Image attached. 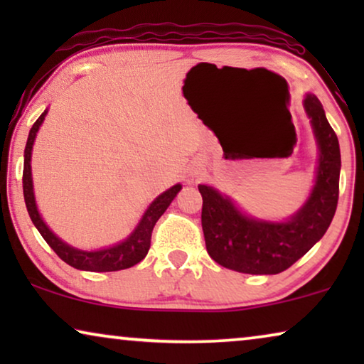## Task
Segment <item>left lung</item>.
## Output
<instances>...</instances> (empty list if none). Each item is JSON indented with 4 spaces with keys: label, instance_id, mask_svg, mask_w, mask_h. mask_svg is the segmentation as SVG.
I'll use <instances>...</instances> for the list:
<instances>
[{
    "label": "left lung",
    "instance_id": "obj_1",
    "mask_svg": "<svg viewBox=\"0 0 364 364\" xmlns=\"http://www.w3.org/2000/svg\"><path fill=\"white\" fill-rule=\"evenodd\" d=\"M303 107L310 117L320 157L310 197L287 222L248 217L213 187L198 186L207 252L228 270L277 275L300 260L325 235L335 217L340 193V144L316 96L306 94Z\"/></svg>",
    "mask_w": 364,
    "mask_h": 364
}]
</instances>
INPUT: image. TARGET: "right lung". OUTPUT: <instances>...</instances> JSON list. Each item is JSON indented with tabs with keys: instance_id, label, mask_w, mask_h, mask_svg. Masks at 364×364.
<instances>
[{
	"instance_id": "obj_1",
	"label": "right lung",
	"mask_w": 364,
	"mask_h": 364,
	"mask_svg": "<svg viewBox=\"0 0 364 364\" xmlns=\"http://www.w3.org/2000/svg\"><path fill=\"white\" fill-rule=\"evenodd\" d=\"M48 111H44L41 116L38 117V121L33 124L31 131H29L26 147H24V167H23V193H24V202H26V208L29 217L34 223V227L38 228V232L41 233L44 240L49 247L56 252V255L77 270H86V272H117V270H126L137 265L139 262L144 260L147 255L149 248H151V237L154 225H156L159 218L164 212L167 210V207L171 205V202L176 198V196L181 192L182 186L177 183L161 193L151 205L147 207V210L144 212L141 222L137 223V227L134 228V232L129 235L126 240H122L117 245L102 248V250H94L86 252L79 250L68 245L66 242H63L61 238L54 235L49 230V227L43 222L41 215H39L36 200H34V192H33V177H31V152H33V144L36 139V134L41 127V124L46 117Z\"/></svg>"
}]
</instances>
